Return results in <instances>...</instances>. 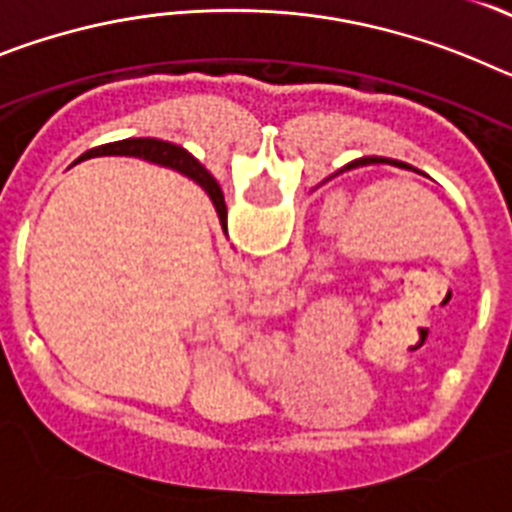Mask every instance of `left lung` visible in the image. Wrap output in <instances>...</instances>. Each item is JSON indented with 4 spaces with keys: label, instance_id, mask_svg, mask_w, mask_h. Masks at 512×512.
Masks as SVG:
<instances>
[{
    "label": "left lung",
    "instance_id": "1",
    "mask_svg": "<svg viewBox=\"0 0 512 512\" xmlns=\"http://www.w3.org/2000/svg\"><path fill=\"white\" fill-rule=\"evenodd\" d=\"M366 161H374V164H392V166H400V169H413V166L402 164V161H395V158H382V156H372V158H359L354 164H366ZM418 171V169H413Z\"/></svg>",
    "mask_w": 512,
    "mask_h": 512
}]
</instances>
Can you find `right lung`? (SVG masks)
Returning <instances> with one entry per match:
<instances>
[{"label": "right lung", "mask_w": 512, "mask_h": 512, "mask_svg": "<svg viewBox=\"0 0 512 512\" xmlns=\"http://www.w3.org/2000/svg\"><path fill=\"white\" fill-rule=\"evenodd\" d=\"M99 153H112V156H133L143 158V161H151V164L158 166H169L174 171H182L184 176H189L192 182L200 184L205 189V194L210 197V202L215 205L217 217H220V225H225V197L220 184L215 182V176L200 166V161L192 156L189 151H184L182 146H174L169 140H158V138H125L115 140V143H104V146L92 148L84 156H99Z\"/></svg>", "instance_id": "1"}]
</instances>
